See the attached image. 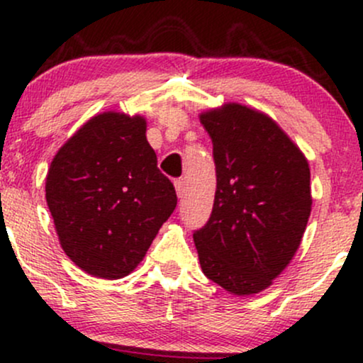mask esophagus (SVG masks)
<instances>
[{
    "label": "esophagus",
    "mask_w": 363,
    "mask_h": 363,
    "mask_svg": "<svg viewBox=\"0 0 363 363\" xmlns=\"http://www.w3.org/2000/svg\"><path fill=\"white\" fill-rule=\"evenodd\" d=\"M174 186H176V193L179 198H182V194H184V181L177 179V181H174Z\"/></svg>",
    "instance_id": "34e87169"
}]
</instances>
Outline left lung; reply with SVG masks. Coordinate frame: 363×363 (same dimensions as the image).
Listing matches in <instances>:
<instances>
[{
	"label": "left lung",
	"mask_w": 363,
	"mask_h": 363,
	"mask_svg": "<svg viewBox=\"0 0 363 363\" xmlns=\"http://www.w3.org/2000/svg\"><path fill=\"white\" fill-rule=\"evenodd\" d=\"M213 143L216 193L193 234L199 264L235 295L268 289L301 245L311 215L307 158L272 118L240 104L203 112Z\"/></svg>",
	"instance_id": "left-lung-1"
}]
</instances>
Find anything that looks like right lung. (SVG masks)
<instances>
[{"label":"right lung","instance_id":"obj_1","mask_svg":"<svg viewBox=\"0 0 363 363\" xmlns=\"http://www.w3.org/2000/svg\"><path fill=\"white\" fill-rule=\"evenodd\" d=\"M141 116L104 112L86 121L52 158L45 199L66 256L106 280L143 261L177 205L157 167Z\"/></svg>","mask_w":363,"mask_h":363}]
</instances>
